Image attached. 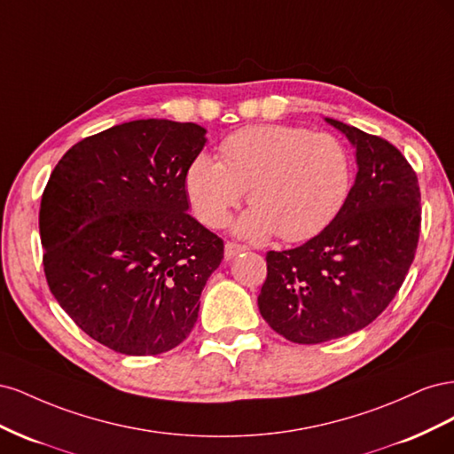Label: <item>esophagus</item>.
Returning a JSON list of instances; mask_svg holds the SVG:
<instances>
[{
  "label": "esophagus",
  "mask_w": 454,
  "mask_h": 454,
  "mask_svg": "<svg viewBox=\"0 0 454 454\" xmlns=\"http://www.w3.org/2000/svg\"><path fill=\"white\" fill-rule=\"evenodd\" d=\"M248 248H246V246H242V244H235V242H227L225 244V261H231L232 257H237L239 254H242V252H246Z\"/></svg>",
  "instance_id": "esophagus-1"
}]
</instances>
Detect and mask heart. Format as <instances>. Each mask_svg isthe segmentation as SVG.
<instances>
[{
    "instance_id": "b5f03b06",
    "label": "heart",
    "mask_w": 454,
    "mask_h": 454,
    "mask_svg": "<svg viewBox=\"0 0 454 454\" xmlns=\"http://www.w3.org/2000/svg\"><path fill=\"white\" fill-rule=\"evenodd\" d=\"M217 160L199 153L185 172L197 217L222 227L246 191L254 204L235 223L248 240L287 242L318 235L345 206L354 177L348 147L337 136L303 127L255 125L227 136Z\"/></svg>"
}]
</instances>
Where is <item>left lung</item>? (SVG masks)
<instances>
[{"mask_svg":"<svg viewBox=\"0 0 454 454\" xmlns=\"http://www.w3.org/2000/svg\"><path fill=\"white\" fill-rule=\"evenodd\" d=\"M356 149V180L337 217L294 250L267 254L257 307L274 332L318 345L360 332L390 305L413 263L420 189L387 140L325 117Z\"/></svg>","mask_w":454,"mask_h":454,"instance_id":"obj_1","label":"left lung"}]
</instances>
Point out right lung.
<instances>
[{
    "label": "right lung",
    "mask_w": 454,
    "mask_h": 454,
    "mask_svg": "<svg viewBox=\"0 0 454 454\" xmlns=\"http://www.w3.org/2000/svg\"><path fill=\"white\" fill-rule=\"evenodd\" d=\"M206 144L195 122L140 119L81 140L41 197L51 292L100 345L155 356L187 339L223 242L195 217L185 172Z\"/></svg>",
    "instance_id": "add662e5"
}]
</instances>
